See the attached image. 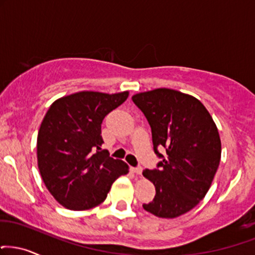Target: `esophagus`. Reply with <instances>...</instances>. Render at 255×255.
<instances>
[{
	"instance_id": "1",
	"label": "esophagus",
	"mask_w": 255,
	"mask_h": 255,
	"mask_svg": "<svg viewBox=\"0 0 255 255\" xmlns=\"http://www.w3.org/2000/svg\"><path fill=\"white\" fill-rule=\"evenodd\" d=\"M131 171L135 174H137V176H140V174L142 173V168L141 167H131Z\"/></svg>"
}]
</instances>
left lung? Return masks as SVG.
<instances>
[{
	"mask_svg": "<svg viewBox=\"0 0 255 255\" xmlns=\"http://www.w3.org/2000/svg\"><path fill=\"white\" fill-rule=\"evenodd\" d=\"M133 102L152 129L154 152L162 160L143 177L155 186L143 209L161 219L184 215L197 205L215 177L221 160L219 130L207 108L191 95L159 88L133 95ZM158 146L167 148L165 157Z\"/></svg>",
	"mask_w": 255,
	"mask_h": 255,
	"instance_id": "8db88e82",
	"label": "left lung"
}]
</instances>
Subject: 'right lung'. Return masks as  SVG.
<instances>
[{"label": "right lung", "instance_id": "obj_1", "mask_svg": "<svg viewBox=\"0 0 255 255\" xmlns=\"http://www.w3.org/2000/svg\"><path fill=\"white\" fill-rule=\"evenodd\" d=\"M128 95L79 91L58 98L46 113L36 140L38 167L50 194L66 209L97 207L129 171L125 161L100 151L103 119Z\"/></svg>", "mask_w": 255, "mask_h": 255}]
</instances>
